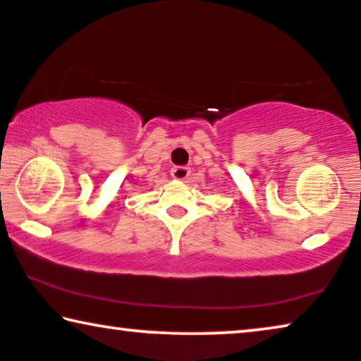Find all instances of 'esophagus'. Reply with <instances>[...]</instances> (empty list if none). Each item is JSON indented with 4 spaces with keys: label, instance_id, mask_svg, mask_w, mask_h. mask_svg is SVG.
<instances>
[{
    "label": "esophagus",
    "instance_id": "obj_1",
    "mask_svg": "<svg viewBox=\"0 0 361 361\" xmlns=\"http://www.w3.org/2000/svg\"><path fill=\"white\" fill-rule=\"evenodd\" d=\"M190 173H191V170L188 166H175L171 170V178L178 181H185L186 178L190 176Z\"/></svg>",
    "mask_w": 361,
    "mask_h": 361
}]
</instances>
